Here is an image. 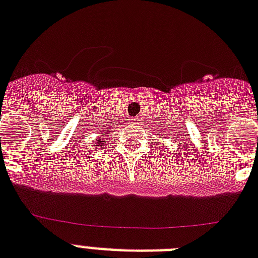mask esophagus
<instances>
[{"label":"esophagus","instance_id":"1","mask_svg":"<svg viewBox=\"0 0 258 258\" xmlns=\"http://www.w3.org/2000/svg\"><path fill=\"white\" fill-rule=\"evenodd\" d=\"M133 123H135V124H138V123H139V119H138V118H134V119H133Z\"/></svg>","mask_w":258,"mask_h":258}]
</instances>
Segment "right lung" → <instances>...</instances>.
I'll list each match as a JSON object with an SVG mask.
<instances>
[{
    "label": "right lung",
    "mask_w": 258,
    "mask_h": 258,
    "mask_svg": "<svg viewBox=\"0 0 258 258\" xmlns=\"http://www.w3.org/2000/svg\"><path fill=\"white\" fill-rule=\"evenodd\" d=\"M106 133H109V131H106ZM106 133H102V135L101 136H105L106 135ZM97 140V144H98V146H102V144H105V138H98V139H96ZM106 142H107V139H106Z\"/></svg>",
    "instance_id": "add662e5"
}]
</instances>
